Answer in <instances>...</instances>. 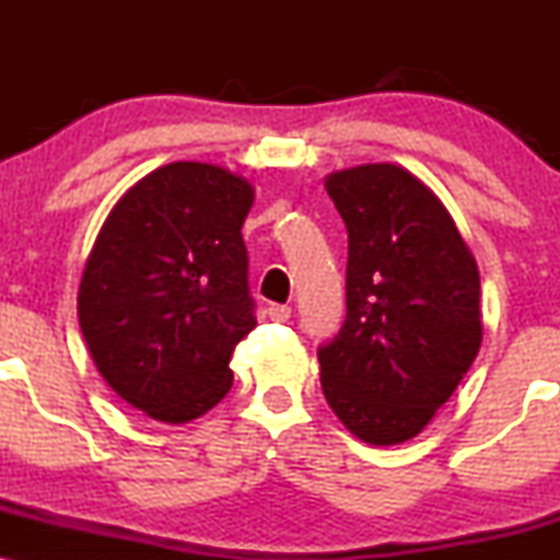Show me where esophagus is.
I'll return each instance as SVG.
<instances>
[{"label": "esophagus", "mask_w": 560, "mask_h": 560, "mask_svg": "<svg viewBox=\"0 0 560 560\" xmlns=\"http://www.w3.org/2000/svg\"><path fill=\"white\" fill-rule=\"evenodd\" d=\"M266 313H268V318H271V320H287L289 316H292V307H289V305H268Z\"/></svg>", "instance_id": "esophagus-1"}]
</instances>
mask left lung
Here are the masks:
<instances>
[{"instance_id": "left-lung-1", "label": "left lung", "mask_w": 560, "mask_h": 560, "mask_svg": "<svg viewBox=\"0 0 560 560\" xmlns=\"http://www.w3.org/2000/svg\"><path fill=\"white\" fill-rule=\"evenodd\" d=\"M347 229V316L318 347L320 387L369 445L432 421L481 345L479 271L445 205L400 165L326 178Z\"/></svg>"}]
</instances>
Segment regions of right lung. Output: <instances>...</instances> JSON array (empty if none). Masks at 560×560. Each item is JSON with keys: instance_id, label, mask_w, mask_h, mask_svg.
<instances>
[{"instance_id": "add662e5", "label": "right lung", "mask_w": 560, "mask_h": 560, "mask_svg": "<svg viewBox=\"0 0 560 560\" xmlns=\"http://www.w3.org/2000/svg\"><path fill=\"white\" fill-rule=\"evenodd\" d=\"M253 186L210 163H171L120 197L79 287L102 378L155 421L186 423L231 389L234 345L255 329L242 223Z\"/></svg>"}]
</instances>
